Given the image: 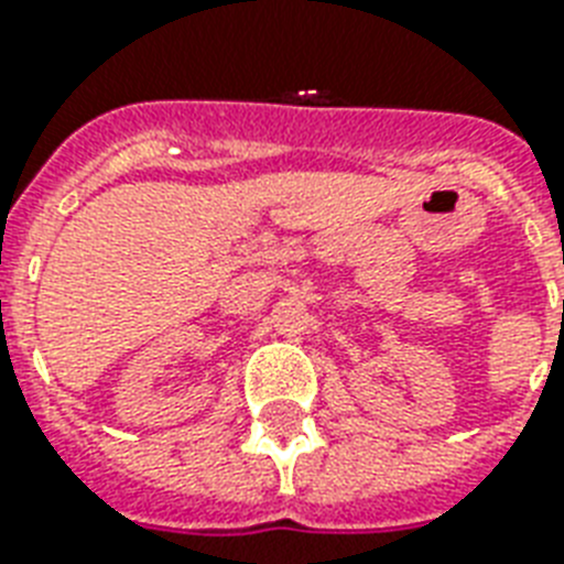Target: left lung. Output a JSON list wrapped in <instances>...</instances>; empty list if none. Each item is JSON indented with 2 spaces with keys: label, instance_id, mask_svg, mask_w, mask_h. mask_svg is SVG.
<instances>
[{
  "label": "left lung",
  "instance_id": "left-lung-1",
  "mask_svg": "<svg viewBox=\"0 0 564 564\" xmlns=\"http://www.w3.org/2000/svg\"><path fill=\"white\" fill-rule=\"evenodd\" d=\"M562 313H564V301H562Z\"/></svg>",
  "mask_w": 564,
  "mask_h": 564
}]
</instances>
